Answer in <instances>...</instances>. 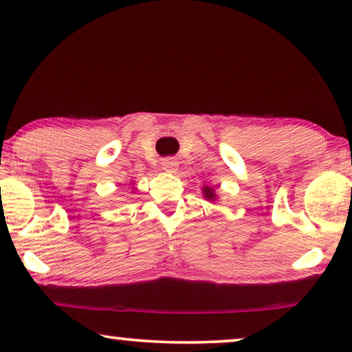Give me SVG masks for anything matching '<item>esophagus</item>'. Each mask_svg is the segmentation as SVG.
<instances>
[{"label":"esophagus","instance_id":"1","mask_svg":"<svg viewBox=\"0 0 352 352\" xmlns=\"http://www.w3.org/2000/svg\"><path fill=\"white\" fill-rule=\"evenodd\" d=\"M162 170L165 173H176L177 171V162L173 158H165L162 162Z\"/></svg>","mask_w":352,"mask_h":352}]
</instances>
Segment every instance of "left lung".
<instances>
[{
  "label": "left lung",
  "mask_w": 352,
  "mask_h": 352,
  "mask_svg": "<svg viewBox=\"0 0 352 352\" xmlns=\"http://www.w3.org/2000/svg\"><path fill=\"white\" fill-rule=\"evenodd\" d=\"M201 194H204L205 200H208V201H216V200H218L216 190L211 186H204V187H201Z\"/></svg>",
  "instance_id": "1"
}]
</instances>
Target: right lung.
Masks as SVG:
<instances>
[{
	"label": "right lung",
	"instance_id": "add662e5",
	"mask_svg": "<svg viewBox=\"0 0 352 352\" xmlns=\"http://www.w3.org/2000/svg\"><path fill=\"white\" fill-rule=\"evenodd\" d=\"M131 184H133V182H131Z\"/></svg>",
	"mask_w": 352,
	"mask_h": 352
}]
</instances>
